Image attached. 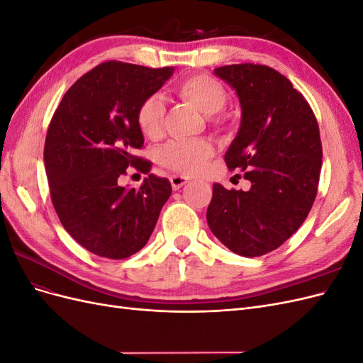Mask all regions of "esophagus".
I'll list each match as a JSON object with an SVG mask.
<instances>
[{"mask_svg": "<svg viewBox=\"0 0 363 363\" xmlns=\"http://www.w3.org/2000/svg\"><path fill=\"white\" fill-rule=\"evenodd\" d=\"M188 182L189 180L183 177V175H172V177H171V186H172L174 191H179L182 186H184Z\"/></svg>", "mask_w": 363, "mask_h": 363, "instance_id": "34e87169", "label": "esophagus"}]
</instances>
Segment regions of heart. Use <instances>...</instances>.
<instances>
[{
    "mask_svg": "<svg viewBox=\"0 0 363 363\" xmlns=\"http://www.w3.org/2000/svg\"><path fill=\"white\" fill-rule=\"evenodd\" d=\"M177 94L207 116L221 112L227 103V94L221 83L208 75H192L182 80ZM164 104L160 95L147 96L138 111V124L145 136L155 139L162 131ZM213 156V147L206 140L180 142L172 140L160 148L159 162L175 172L194 175L200 172L206 162Z\"/></svg>",
    "mask_w": 363,
    "mask_h": 363,
    "instance_id": "obj_1",
    "label": "heart"
}]
</instances>
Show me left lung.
<instances>
[{
	"mask_svg": "<svg viewBox=\"0 0 363 363\" xmlns=\"http://www.w3.org/2000/svg\"><path fill=\"white\" fill-rule=\"evenodd\" d=\"M240 104V125L224 160L242 171L248 191L213 184L207 207L212 233L233 252L257 257L279 248L309 215L323 148L311 106L286 77L265 65L215 68Z\"/></svg>",
	"mask_w": 363,
	"mask_h": 363,
	"instance_id": "left-lung-1",
	"label": "left lung"
}]
</instances>
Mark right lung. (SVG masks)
I'll return each instance as SVG.
<instances>
[{
	"label": "right lung",
	"instance_id": "add662e5",
	"mask_svg": "<svg viewBox=\"0 0 363 363\" xmlns=\"http://www.w3.org/2000/svg\"><path fill=\"white\" fill-rule=\"evenodd\" d=\"M174 68L106 62L80 77L54 112L43 150L51 201L65 230L96 256L125 259L144 248L172 192L150 174L139 189L119 186L128 167L148 172L133 156L144 145L138 111Z\"/></svg>",
	"mask_w": 363,
	"mask_h": 363
}]
</instances>
